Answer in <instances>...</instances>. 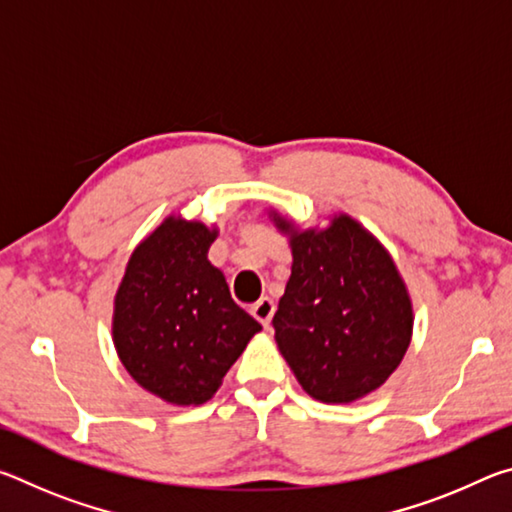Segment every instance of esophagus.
Instances as JSON below:
<instances>
[{"label":"esophagus","mask_w":512,"mask_h":512,"mask_svg":"<svg viewBox=\"0 0 512 512\" xmlns=\"http://www.w3.org/2000/svg\"><path fill=\"white\" fill-rule=\"evenodd\" d=\"M250 314H253L264 327H268L271 325L273 314H275V302L271 298H262L259 302H255L253 307H250Z\"/></svg>","instance_id":"34e87169"}]
</instances>
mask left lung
<instances>
[{
	"label": "left lung",
	"instance_id": "8db88e82",
	"mask_svg": "<svg viewBox=\"0 0 512 512\" xmlns=\"http://www.w3.org/2000/svg\"><path fill=\"white\" fill-rule=\"evenodd\" d=\"M268 219L293 255L273 327L302 391L325 404L377 391L413 336L411 296L391 253L350 214L305 230L277 210Z\"/></svg>",
	"mask_w": 512,
	"mask_h": 512
}]
</instances>
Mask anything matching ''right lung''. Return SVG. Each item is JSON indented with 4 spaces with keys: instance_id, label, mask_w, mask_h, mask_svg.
<instances>
[{
    "instance_id": "right-lung-1",
    "label": "right lung",
    "mask_w": 512,
    "mask_h": 512,
    "mask_svg": "<svg viewBox=\"0 0 512 512\" xmlns=\"http://www.w3.org/2000/svg\"><path fill=\"white\" fill-rule=\"evenodd\" d=\"M216 235L214 225L167 216L137 244L115 293L119 361L144 391L176 406L212 400L262 329L207 259Z\"/></svg>"
}]
</instances>
